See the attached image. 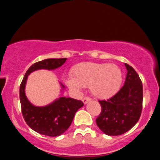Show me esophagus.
<instances>
[{
	"mask_svg": "<svg viewBox=\"0 0 160 160\" xmlns=\"http://www.w3.org/2000/svg\"><path fill=\"white\" fill-rule=\"evenodd\" d=\"M82 102H83V103L86 104H87L89 102H90L91 98H89V97H85L84 98H82Z\"/></svg>",
	"mask_w": 160,
	"mask_h": 160,
	"instance_id": "34e87169",
	"label": "esophagus"
}]
</instances>
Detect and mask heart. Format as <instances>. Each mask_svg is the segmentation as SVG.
<instances>
[{"label": "heart", "mask_w": 160, "mask_h": 160, "mask_svg": "<svg viewBox=\"0 0 160 160\" xmlns=\"http://www.w3.org/2000/svg\"><path fill=\"white\" fill-rule=\"evenodd\" d=\"M71 74L73 78L65 81L71 89L78 91L89 86L92 94L101 99L113 96L122 80V71L114 64L82 62L74 66Z\"/></svg>", "instance_id": "heart-1"}]
</instances>
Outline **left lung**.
<instances>
[{"mask_svg":"<svg viewBox=\"0 0 160 160\" xmlns=\"http://www.w3.org/2000/svg\"><path fill=\"white\" fill-rule=\"evenodd\" d=\"M127 74L124 85L107 101H99L102 112L96 119L98 128L111 136L124 134L137 123L141 117L143 86L138 74L125 63Z\"/></svg>","mask_w":160,"mask_h":160,"instance_id":"1","label":"left lung"}]
</instances>
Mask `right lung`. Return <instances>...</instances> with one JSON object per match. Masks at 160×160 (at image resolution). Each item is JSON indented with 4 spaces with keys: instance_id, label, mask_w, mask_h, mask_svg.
Here are the masks:
<instances>
[{
    "instance_id": "right-lung-1",
    "label": "right lung",
    "mask_w": 160,
    "mask_h": 160,
    "mask_svg": "<svg viewBox=\"0 0 160 160\" xmlns=\"http://www.w3.org/2000/svg\"><path fill=\"white\" fill-rule=\"evenodd\" d=\"M67 60L64 58H47L33 64L28 69L19 88L22 113L28 126L43 135L56 137L63 134L72 122L75 113L83 106L82 102L72 98L60 97L51 104L37 107L28 100L25 95V84L28 75L39 69L54 70L61 67ZM62 89L65 88L61 83Z\"/></svg>"
}]
</instances>
